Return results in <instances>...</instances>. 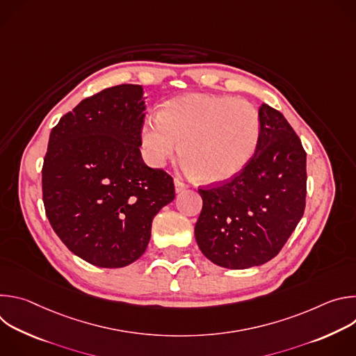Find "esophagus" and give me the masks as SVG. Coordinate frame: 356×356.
<instances>
[{
  "instance_id": "esophagus-1",
  "label": "esophagus",
  "mask_w": 356,
  "mask_h": 356,
  "mask_svg": "<svg viewBox=\"0 0 356 356\" xmlns=\"http://www.w3.org/2000/svg\"><path fill=\"white\" fill-rule=\"evenodd\" d=\"M175 187H176V193H181V191H184V190L188 188V184H186V183H183L181 180L176 179V180H175Z\"/></svg>"
}]
</instances>
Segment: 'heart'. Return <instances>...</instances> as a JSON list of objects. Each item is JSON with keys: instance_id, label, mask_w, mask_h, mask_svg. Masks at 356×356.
<instances>
[{"instance_id": "b5f03b06", "label": "heart", "mask_w": 356, "mask_h": 356, "mask_svg": "<svg viewBox=\"0 0 356 356\" xmlns=\"http://www.w3.org/2000/svg\"><path fill=\"white\" fill-rule=\"evenodd\" d=\"M261 138L258 111L229 95L190 92L146 118L140 140L147 159L163 165L180 146V156L201 181L218 183L238 175L255 155Z\"/></svg>"}]
</instances>
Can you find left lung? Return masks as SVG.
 <instances>
[{
  "instance_id": "left-lung-1",
  "label": "left lung",
  "mask_w": 356,
  "mask_h": 356,
  "mask_svg": "<svg viewBox=\"0 0 356 356\" xmlns=\"http://www.w3.org/2000/svg\"><path fill=\"white\" fill-rule=\"evenodd\" d=\"M261 138L234 177L198 188L202 209L194 235L213 264L259 266L282 250L306 209V150L282 113L262 104Z\"/></svg>"
}]
</instances>
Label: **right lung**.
<instances>
[{
    "instance_id": "right-lung-1",
    "label": "right lung",
    "mask_w": 356,
    "mask_h": 356,
    "mask_svg": "<svg viewBox=\"0 0 356 356\" xmlns=\"http://www.w3.org/2000/svg\"><path fill=\"white\" fill-rule=\"evenodd\" d=\"M142 86L84 98L49 136L42 198L54 231L74 255L99 268L139 259L154 217L173 201V177L145 165Z\"/></svg>"
}]
</instances>
